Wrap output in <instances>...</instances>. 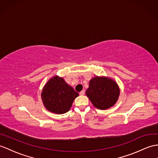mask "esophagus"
<instances>
[{"instance_id": "1", "label": "esophagus", "mask_w": 158, "mask_h": 158, "mask_svg": "<svg viewBox=\"0 0 158 158\" xmlns=\"http://www.w3.org/2000/svg\"><path fill=\"white\" fill-rule=\"evenodd\" d=\"M84 94H85V91H84V90H82L81 92H80V95H84Z\"/></svg>"}]
</instances>
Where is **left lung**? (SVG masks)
I'll list each match as a JSON object with an SVG mask.
<instances>
[{
	"label": "left lung",
	"mask_w": 158,
	"mask_h": 158,
	"mask_svg": "<svg viewBox=\"0 0 158 158\" xmlns=\"http://www.w3.org/2000/svg\"><path fill=\"white\" fill-rule=\"evenodd\" d=\"M120 90L114 80L104 76H95L89 82L86 94L96 108L105 110L117 102Z\"/></svg>",
	"instance_id": "8db88e82"
}]
</instances>
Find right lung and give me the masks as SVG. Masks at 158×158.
<instances>
[{
	"label": "right lung",
	"mask_w": 158,
	"mask_h": 158,
	"mask_svg": "<svg viewBox=\"0 0 158 158\" xmlns=\"http://www.w3.org/2000/svg\"><path fill=\"white\" fill-rule=\"evenodd\" d=\"M79 94L65 82L55 76L45 84L41 92V99L45 109L56 114H64L70 109Z\"/></svg>",
	"instance_id": "add662e5"
}]
</instances>
